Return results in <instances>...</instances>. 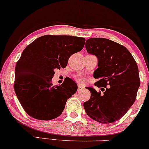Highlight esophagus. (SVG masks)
<instances>
[{
	"label": "esophagus",
	"mask_w": 149,
	"mask_h": 149,
	"mask_svg": "<svg viewBox=\"0 0 149 149\" xmlns=\"http://www.w3.org/2000/svg\"><path fill=\"white\" fill-rule=\"evenodd\" d=\"M84 88V87L81 84H78V91H80V90H82Z\"/></svg>",
	"instance_id": "34e87169"
}]
</instances>
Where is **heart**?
Returning a JSON list of instances; mask_svg holds the SVG:
<instances>
[{
    "label": "heart",
    "mask_w": 149,
    "mask_h": 149,
    "mask_svg": "<svg viewBox=\"0 0 149 149\" xmlns=\"http://www.w3.org/2000/svg\"><path fill=\"white\" fill-rule=\"evenodd\" d=\"M78 80H79V81L81 82V83H84V82H85V79H84V78L79 77V78H78Z\"/></svg>",
    "instance_id": "heart-1"
}]
</instances>
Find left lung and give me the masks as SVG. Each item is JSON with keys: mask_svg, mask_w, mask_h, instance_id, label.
Instances as JSON below:
<instances>
[{"mask_svg": "<svg viewBox=\"0 0 149 149\" xmlns=\"http://www.w3.org/2000/svg\"><path fill=\"white\" fill-rule=\"evenodd\" d=\"M86 49L98 60V68L93 76L100 80L95 85L106 88L101 94L93 87H86L91 96L84 104L86 113L102 124L116 122L125 115L136 99L140 85L136 61L125 47L107 38H89L86 42Z\"/></svg>", "mask_w": 149, "mask_h": 149, "instance_id": "left-lung-1", "label": "left lung"}]
</instances>
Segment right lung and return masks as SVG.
<instances>
[{"mask_svg": "<svg viewBox=\"0 0 149 149\" xmlns=\"http://www.w3.org/2000/svg\"><path fill=\"white\" fill-rule=\"evenodd\" d=\"M86 39L73 36L45 35L25 47L15 68L14 91L30 116L50 120L59 116L77 85L68 79L52 86L54 70L65 68L70 56L83 49Z\"/></svg>", "mask_w": 149, "mask_h": 149, "instance_id": "add662e5", "label": "right lung"}]
</instances>
